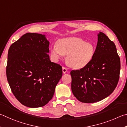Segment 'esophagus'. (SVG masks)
<instances>
[{
  "instance_id": "obj_1",
  "label": "esophagus",
  "mask_w": 127,
  "mask_h": 127,
  "mask_svg": "<svg viewBox=\"0 0 127 127\" xmlns=\"http://www.w3.org/2000/svg\"><path fill=\"white\" fill-rule=\"evenodd\" d=\"M67 71V68L65 67H62V72H63L64 74H65V73Z\"/></svg>"
}]
</instances>
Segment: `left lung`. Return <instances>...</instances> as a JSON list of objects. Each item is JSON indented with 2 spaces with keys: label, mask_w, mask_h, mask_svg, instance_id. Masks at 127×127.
<instances>
[{
  "label": "left lung",
  "mask_w": 127,
  "mask_h": 127,
  "mask_svg": "<svg viewBox=\"0 0 127 127\" xmlns=\"http://www.w3.org/2000/svg\"><path fill=\"white\" fill-rule=\"evenodd\" d=\"M49 44L45 35L27 33L9 49L7 80L16 99L27 107L46 105L62 77L61 66L50 60Z\"/></svg>",
  "instance_id": "obj_1"
}]
</instances>
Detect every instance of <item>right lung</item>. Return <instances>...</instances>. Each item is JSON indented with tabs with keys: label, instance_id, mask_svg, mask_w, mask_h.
Listing matches in <instances>:
<instances>
[{
	"label": "right lung",
	"instance_id": "1",
	"mask_svg": "<svg viewBox=\"0 0 127 127\" xmlns=\"http://www.w3.org/2000/svg\"><path fill=\"white\" fill-rule=\"evenodd\" d=\"M121 60L114 42L103 32L90 61L80 70H72L71 90L82 103H93L108 97L119 79Z\"/></svg>",
	"mask_w": 127,
	"mask_h": 127
}]
</instances>
